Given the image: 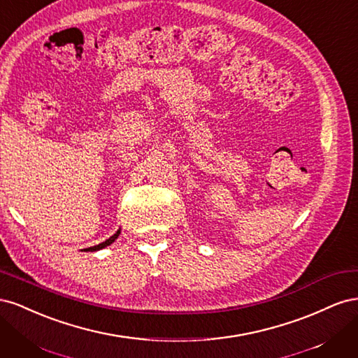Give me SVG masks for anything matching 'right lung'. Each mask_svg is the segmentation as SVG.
Segmentation results:
<instances>
[{
  "instance_id": "add662e5",
  "label": "right lung",
  "mask_w": 358,
  "mask_h": 358,
  "mask_svg": "<svg viewBox=\"0 0 358 358\" xmlns=\"http://www.w3.org/2000/svg\"><path fill=\"white\" fill-rule=\"evenodd\" d=\"M119 233H121V230H117L112 237H109V239H107L106 242H103V243H100V245H95V246H91V248H86L85 251H99V249H103V248H106V246H109L110 243H113L115 242V239H117V236H119Z\"/></svg>"
}]
</instances>
